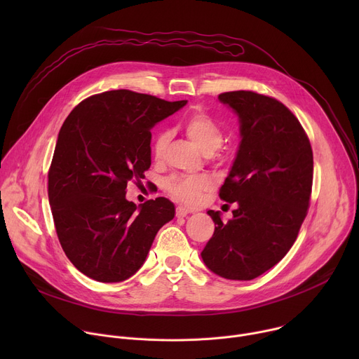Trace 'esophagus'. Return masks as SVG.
<instances>
[{"mask_svg": "<svg viewBox=\"0 0 359 359\" xmlns=\"http://www.w3.org/2000/svg\"><path fill=\"white\" fill-rule=\"evenodd\" d=\"M189 213H190V210L183 208V206H177L176 208V217H186Z\"/></svg>", "mask_w": 359, "mask_h": 359, "instance_id": "34e87169", "label": "esophagus"}]
</instances>
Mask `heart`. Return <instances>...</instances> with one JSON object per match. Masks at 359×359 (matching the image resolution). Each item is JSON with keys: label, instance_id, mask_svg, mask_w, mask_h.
<instances>
[{"label": "heart", "instance_id": "obj_1", "mask_svg": "<svg viewBox=\"0 0 359 359\" xmlns=\"http://www.w3.org/2000/svg\"><path fill=\"white\" fill-rule=\"evenodd\" d=\"M182 129L186 136L206 155H212L217 150L224 140V130L219 121H216L212 115L201 109L191 111L184 121L182 122ZM170 140V135L168 130H161L155 135L150 144L151 158L156 162L162 161L168 144ZM217 161L222 156H215ZM213 187V182L206 175L196 176H172L166 179L165 189L166 191L177 201L187 204V206H196L201 200V196Z\"/></svg>", "mask_w": 359, "mask_h": 359}]
</instances>
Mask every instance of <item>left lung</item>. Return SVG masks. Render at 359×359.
Returning <instances> with one entry per match:
<instances>
[{"mask_svg": "<svg viewBox=\"0 0 359 359\" xmlns=\"http://www.w3.org/2000/svg\"><path fill=\"white\" fill-rule=\"evenodd\" d=\"M240 118L241 143L219 196L237 203L201 251L213 273L252 280L274 267L297 240L309 213L313 189V149L295 115L276 97L252 90L219 95Z\"/></svg>", "mask_w": 359, "mask_h": 359, "instance_id": "1", "label": "left lung"}]
</instances>
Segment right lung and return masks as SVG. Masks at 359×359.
I'll list each match as a JSON object with an SVG mask.
<instances>
[{
    "label": "right lung",
    "mask_w": 359,
    "mask_h": 359,
    "mask_svg": "<svg viewBox=\"0 0 359 359\" xmlns=\"http://www.w3.org/2000/svg\"><path fill=\"white\" fill-rule=\"evenodd\" d=\"M184 105L116 89L83 99L65 119L48 172V197L61 247L86 277L119 283L133 276L159 229L175 217L165 197L137 208L125 194L151 165L153 125Z\"/></svg>",
    "instance_id": "obj_1"
}]
</instances>
